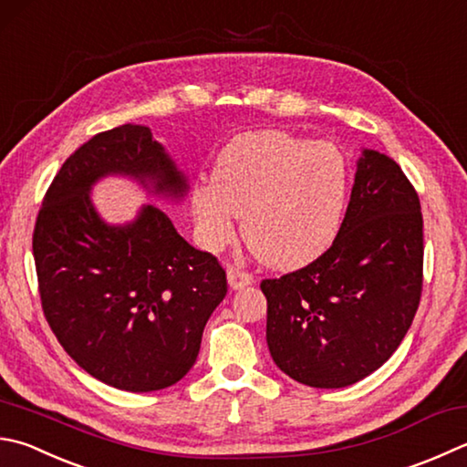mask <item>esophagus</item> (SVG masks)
<instances>
[{"label": "esophagus", "instance_id": "esophagus-1", "mask_svg": "<svg viewBox=\"0 0 467 467\" xmlns=\"http://www.w3.org/2000/svg\"><path fill=\"white\" fill-rule=\"evenodd\" d=\"M227 283H230V286L234 290H237V288H244V286L252 285L254 283V276L250 275V272L232 266V268H227Z\"/></svg>", "mask_w": 467, "mask_h": 467}]
</instances>
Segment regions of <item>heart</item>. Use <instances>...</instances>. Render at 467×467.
I'll return each instance as SVG.
<instances>
[{
  "mask_svg": "<svg viewBox=\"0 0 467 467\" xmlns=\"http://www.w3.org/2000/svg\"><path fill=\"white\" fill-rule=\"evenodd\" d=\"M215 181L192 191L199 232L209 248L244 237L254 256L275 268H298L329 248L346 209L349 164L336 144L283 130L237 136L219 156Z\"/></svg>",
  "mask_w": 467,
  "mask_h": 467,
  "instance_id": "b5f03b06",
  "label": "heart"
}]
</instances>
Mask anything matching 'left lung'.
Masks as SVG:
<instances>
[{
	"label": "left lung",
	"mask_w": 467,
	"mask_h": 467,
	"mask_svg": "<svg viewBox=\"0 0 467 467\" xmlns=\"http://www.w3.org/2000/svg\"><path fill=\"white\" fill-rule=\"evenodd\" d=\"M423 250L415 187L392 158L364 150L329 250L260 283L280 370L313 389H343L378 370L415 319Z\"/></svg>",
	"instance_id": "8db88e82"
}]
</instances>
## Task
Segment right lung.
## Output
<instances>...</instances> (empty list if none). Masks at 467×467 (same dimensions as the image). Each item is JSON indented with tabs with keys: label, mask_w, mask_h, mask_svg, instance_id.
<instances>
[{
	"label": "right lung",
	"mask_w": 467,
	"mask_h": 467,
	"mask_svg": "<svg viewBox=\"0 0 467 467\" xmlns=\"http://www.w3.org/2000/svg\"><path fill=\"white\" fill-rule=\"evenodd\" d=\"M105 174L148 181L174 199L187 192L150 128L126 124L77 148L34 225L42 311L67 354L97 380L130 392L161 390L195 364L205 323L227 293L225 270L152 205L128 225L105 223L89 199Z\"/></svg>",
	"instance_id": "add662e5"
}]
</instances>
